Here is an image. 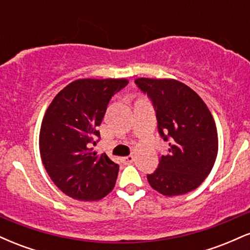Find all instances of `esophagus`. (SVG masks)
Returning a JSON list of instances; mask_svg holds the SVG:
<instances>
[{"label":"esophagus","instance_id":"esophagus-1","mask_svg":"<svg viewBox=\"0 0 250 250\" xmlns=\"http://www.w3.org/2000/svg\"><path fill=\"white\" fill-rule=\"evenodd\" d=\"M123 161H125V163H131L134 161V156L133 155H129V156L123 157Z\"/></svg>","mask_w":250,"mask_h":250}]
</instances>
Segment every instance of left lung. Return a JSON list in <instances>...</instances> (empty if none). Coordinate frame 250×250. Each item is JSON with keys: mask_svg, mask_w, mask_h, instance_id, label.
<instances>
[{"mask_svg": "<svg viewBox=\"0 0 250 250\" xmlns=\"http://www.w3.org/2000/svg\"><path fill=\"white\" fill-rule=\"evenodd\" d=\"M156 111L157 128L168 153L147 175L150 187L165 196L196 189L213 169L219 150L216 125L207 104L185 83L173 79L135 80Z\"/></svg>", "mask_w": 250, "mask_h": 250, "instance_id": "8db88e82", "label": "left lung"}]
</instances>
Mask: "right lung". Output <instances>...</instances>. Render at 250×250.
I'll return each instance as SVG.
<instances>
[{
	"label": "right lung",
	"instance_id": "add662e5",
	"mask_svg": "<svg viewBox=\"0 0 250 250\" xmlns=\"http://www.w3.org/2000/svg\"><path fill=\"white\" fill-rule=\"evenodd\" d=\"M127 79H80L69 83L45 111L40 130V154L55 186L79 201H99L115 187L119 165L91 151L100 137L107 105Z\"/></svg>",
	"mask_w": 250,
	"mask_h": 250
}]
</instances>
